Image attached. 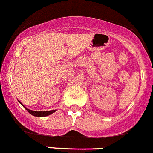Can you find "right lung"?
<instances>
[{"instance_id": "add662e5", "label": "right lung", "mask_w": 153, "mask_h": 153, "mask_svg": "<svg viewBox=\"0 0 153 153\" xmlns=\"http://www.w3.org/2000/svg\"><path fill=\"white\" fill-rule=\"evenodd\" d=\"M23 106V105H22ZM27 110V111L29 113H30L31 115L34 116H38V117H41V116H49V115L52 114V113L56 112V110H49V111H33V110H28V109L25 108Z\"/></svg>"}]
</instances>
